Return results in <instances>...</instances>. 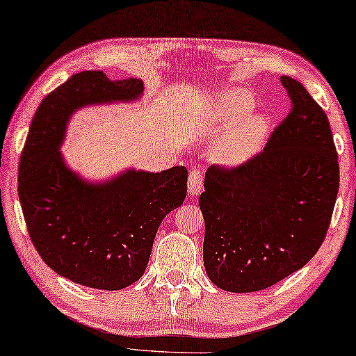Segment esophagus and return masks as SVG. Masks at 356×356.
I'll return each mask as SVG.
<instances>
[{"instance_id": "34e87169", "label": "esophagus", "mask_w": 356, "mask_h": 356, "mask_svg": "<svg viewBox=\"0 0 356 356\" xmlns=\"http://www.w3.org/2000/svg\"><path fill=\"white\" fill-rule=\"evenodd\" d=\"M203 186V177L200 170H192L189 173V179H188V192L191 197H197L200 194Z\"/></svg>"}]
</instances>
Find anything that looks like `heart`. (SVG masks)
Segmentation results:
<instances>
[{
    "mask_svg": "<svg viewBox=\"0 0 356 356\" xmlns=\"http://www.w3.org/2000/svg\"><path fill=\"white\" fill-rule=\"evenodd\" d=\"M254 97L244 90H229L213 99L205 113L207 137L218 136L208 148V157L220 167H238L257 156L270 136L265 113H252Z\"/></svg>",
    "mask_w": 356,
    "mask_h": 356,
    "instance_id": "1",
    "label": "heart"
}]
</instances>
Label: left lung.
Instances as JSON below:
<instances>
[{"mask_svg": "<svg viewBox=\"0 0 356 356\" xmlns=\"http://www.w3.org/2000/svg\"><path fill=\"white\" fill-rule=\"evenodd\" d=\"M281 81L293 107L265 149L240 167L205 173L203 264L227 292H257L298 271L333 214L339 164L328 118L298 80Z\"/></svg>", "mask_w": 356, "mask_h": 356, "instance_id": "left-lung-1", "label": "left lung"}]
</instances>
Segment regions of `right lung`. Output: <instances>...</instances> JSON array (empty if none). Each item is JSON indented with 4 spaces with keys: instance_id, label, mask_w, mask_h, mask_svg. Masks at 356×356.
Listing matches in <instances>:
<instances>
[{
    "instance_id": "right-lung-1",
    "label": "right lung",
    "mask_w": 356,
    "mask_h": 356,
    "mask_svg": "<svg viewBox=\"0 0 356 356\" xmlns=\"http://www.w3.org/2000/svg\"><path fill=\"white\" fill-rule=\"evenodd\" d=\"M142 95L143 81L137 79L74 74L40 102L23 147L19 199L31 241L51 270L85 287L121 290L138 281L161 222L186 199L183 165L161 173L127 168L90 181L60 151L79 108L132 102Z\"/></svg>"
}]
</instances>
